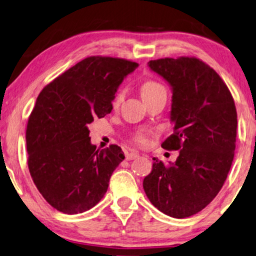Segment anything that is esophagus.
<instances>
[{"mask_svg":"<svg viewBox=\"0 0 256 256\" xmlns=\"http://www.w3.org/2000/svg\"><path fill=\"white\" fill-rule=\"evenodd\" d=\"M138 157H139V154H136V152H131L126 154V160H136Z\"/></svg>","mask_w":256,"mask_h":256,"instance_id":"obj_1","label":"esophagus"}]
</instances>
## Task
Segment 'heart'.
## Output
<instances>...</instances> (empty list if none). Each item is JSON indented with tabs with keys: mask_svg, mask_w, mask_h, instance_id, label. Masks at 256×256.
<instances>
[{
	"mask_svg": "<svg viewBox=\"0 0 256 256\" xmlns=\"http://www.w3.org/2000/svg\"><path fill=\"white\" fill-rule=\"evenodd\" d=\"M160 93H163V94H166V91H165V88L163 85L160 84L158 82H155V80H148V82H146L142 84V86H141V96H142V99L146 98H149V96H156V94H160ZM122 98H123V92H120L116 96L115 100H114V104L117 106L120 102ZM133 141L136 144H147V136L144 134V133H136L133 138Z\"/></svg>",
	"mask_w": 256,
	"mask_h": 256,
	"instance_id": "1",
	"label": "heart"
}]
</instances>
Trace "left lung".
Here are the masks:
<instances>
[{
  "instance_id": "left-lung-1",
  "label": "left lung",
  "mask_w": 256,
  "mask_h": 256,
  "mask_svg": "<svg viewBox=\"0 0 256 256\" xmlns=\"http://www.w3.org/2000/svg\"><path fill=\"white\" fill-rule=\"evenodd\" d=\"M148 66L172 88L174 133L162 147L180 152L168 165L152 158L144 189L166 216L189 218L216 198L228 176L236 149V106L221 77L200 59L164 58Z\"/></svg>"
}]
</instances>
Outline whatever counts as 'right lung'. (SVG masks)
Listing matches in <instances>:
<instances>
[{"mask_svg":"<svg viewBox=\"0 0 256 256\" xmlns=\"http://www.w3.org/2000/svg\"><path fill=\"white\" fill-rule=\"evenodd\" d=\"M136 62L88 56L52 80L28 120V168L52 208L66 214L88 210L102 200L112 172L124 160L120 147L96 149L88 126L112 112L117 88Z\"/></svg>","mask_w":256,"mask_h":256,"instance_id":"1","label":"right lung"}]
</instances>
